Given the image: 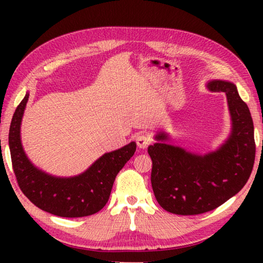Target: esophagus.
<instances>
[{
	"instance_id": "34e87169",
	"label": "esophagus",
	"mask_w": 263,
	"mask_h": 263,
	"mask_svg": "<svg viewBox=\"0 0 263 263\" xmlns=\"http://www.w3.org/2000/svg\"><path fill=\"white\" fill-rule=\"evenodd\" d=\"M136 141H137L138 147L141 148V149H145V148H147V146L149 145L151 138L147 135H144V133H141V135L137 136Z\"/></svg>"
}]
</instances>
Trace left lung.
<instances>
[{"mask_svg": "<svg viewBox=\"0 0 263 263\" xmlns=\"http://www.w3.org/2000/svg\"><path fill=\"white\" fill-rule=\"evenodd\" d=\"M206 88L226 95L231 131L222 144L208 153L191 152L168 144L171 137L161 131L148 146L154 196L162 209L175 215H199L221 205L243 188L254 164V125L237 86L210 80Z\"/></svg>", "mask_w": 263, "mask_h": 263, "instance_id": "1", "label": "left lung"}]
</instances>
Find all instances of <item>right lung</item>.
I'll use <instances>...</instances> for the list:
<instances>
[{
  "mask_svg": "<svg viewBox=\"0 0 263 263\" xmlns=\"http://www.w3.org/2000/svg\"><path fill=\"white\" fill-rule=\"evenodd\" d=\"M29 91L17 106L9 130L12 168L21 190L35 206L52 215L78 218L94 215L106 203L119 171L136 152V141L104 153L81 174L57 176L34 166L26 155L21 138L22 119Z\"/></svg>",
  "mask_w": 263,
  "mask_h": 263,
  "instance_id": "obj_1",
  "label": "right lung"
}]
</instances>
